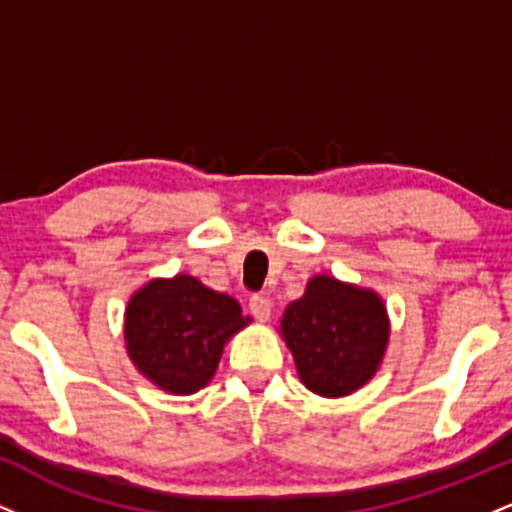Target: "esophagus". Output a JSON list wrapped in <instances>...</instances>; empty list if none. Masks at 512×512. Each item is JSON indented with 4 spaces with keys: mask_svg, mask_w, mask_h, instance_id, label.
I'll return each mask as SVG.
<instances>
[{
    "mask_svg": "<svg viewBox=\"0 0 512 512\" xmlns=\"http://www.w3.org/2000/svg\"><path fill=\"white\" fill-rule=\"evenodd\" d=\"M250 313L257 317L260 322H267L272 317V303L264 296H252L250 298Z\"/></svg>",
    "mask_w": 512,
    "mask_h": 512,
    "instance_id": "34e87169",
    "label": "esophagus"
}]
</instances>
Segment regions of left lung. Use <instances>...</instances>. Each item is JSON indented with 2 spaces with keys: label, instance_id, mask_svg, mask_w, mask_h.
Returning <instances> with one entry per match:
<instances>
[{
  "label": "left lung",
  "instance_id": "left-lung-1",
  "mask_svg": "<svg viewBox=\"0 0 512 512\" xmlns=\"http://www.w3.org/2000/svg\"><path fill=\"white\" fill-rule=\"evenodd\" d=\"M279 334L301 383L320 397H349L373 380L390 344V317L373 289L315 274L286 305Z\"/></svg>",
  "mask_w": 512,
  "mask_h": 512
}]
</instances>
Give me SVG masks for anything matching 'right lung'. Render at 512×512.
<instances>
[{
    "label": "right lung",
    "instance_id": "right-lung-1",
    "mask_svg": "<svg viewBox=\"0 0 512 512\" xmlns=\"http://www.w3.org/2000/svg\"><path fill=\"white\" fill-rule=\"evenodd\" d=\"M236 298L190 274L151 279L125 308L129 361L168 395H195L219 368L223 346L250 325Z\"/></svg>",
    "mask_w": 512,
    "mask_h": 512
}]
</instances>
